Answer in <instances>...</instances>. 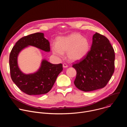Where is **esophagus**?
Here are the masks:
<instances>
[{"label": "esophagus", "mask_w": 127, "mask_h": 127, "mask_svg": "<svg viewBox=\"0 0 127 127\" xmlns=\"http://www.w3.org/2000/svg\"><path fill=\"white\" fill-rule=\"evenodd\" d=\"M63 68H67L68 66V65L66 64H65V63H64L63 64Z\"/></svg>", "instance_id": "34e87169"}]
</instances>
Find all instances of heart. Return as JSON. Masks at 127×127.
<instances>
[{
  "instance_id": "1",
  "label": "heart",
  "mask_w": 127,
  "mask_h": 127,
  "mask_svg": "<svg viewBox=\"0 0 127 127\" xmlns=\"http://www.w3.org/2000/svg\"><path fill=\"white\" fill-rule=\"evenodd\" d=\"M89 50L88 40L78 33H73L67 37H59L56 45L52 46L54 54L61 57L63 53H67L68 60L72 62L78 61L83 59Z\"/></svg>"
}]
</instances>
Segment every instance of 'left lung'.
<instances>
[{
	"label": "left lung",
	"instance_id": "left-lung-1",
	"mask_svg": "<svg viewBox=\"0 0 127 127\" xmlns=\"http://www.w3.org/2000/svg\"><path fill=\"white\" fill-rule=\"evenodd\" d=\"M115 59V51L109 40L95 32L91 49L72 66L77 72L74 82L76 87L85 92L103 88L114 72Z\"/></svg>",
	"mask_w": 127,
	"mask_h": 127
}]
</instances>
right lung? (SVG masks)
I'll list each match as a JSON object with an SVG mask.
<instances>
[{
    "label": "right lung",
    "instance_id": "1",
    "mask_svg": "<svg viewBox=\"0 0 127 127\" xmlns=\"http://www.w3.org/2000/svg\"><path fill=\"white\" fill-rule=\"evenodd\" d=\"M29 46L45 52L50 51V43L42 32L32 33L20 39L12 48L9 55L11 78L20 90L27 95L46 94L52 89L63 70L62 64H53L43 59L37 71L31 74L23 73L18 66L17 57L20 53Z\"/></svg>",
    "mask_w": 127,
    "mask_h": 127
}]
</instances>
